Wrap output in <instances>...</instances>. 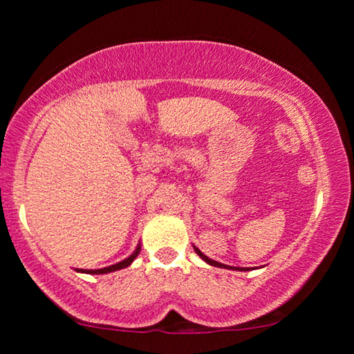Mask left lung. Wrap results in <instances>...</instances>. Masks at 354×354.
Listing matches in <instances>:
<instances>
[{
  "instance_id": "8db88e82",
  "label": "left lung",
  "mask_w": 354,
  "mask_h": 354,
  "mask_svg": "<svg viewBox=\"0 0 354 354\" xmlns=\"http://www.w3.org/2000/svg\"><path fill=\"white\" fill-rule=\"evenodd\" d=\"M195 251H196V254L200 256V258L203 259V261H206L207 264H211V266H216V268H222V269H234V270H250L248 268H234V266H225V264H222V263H217V261H214V259H209L207 258L206 254H203L200 250L196 248L195 246Z\"/></svg>"
}]
</instances>
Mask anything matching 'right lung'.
Returning <instances> with one entry per match:
<instances>
[{
    "mask_svg": "<svg viewBox=\"0 0 354 354\" xmlns=\"http://www.w3.org/2000/svg\"><path fill=\"white\" fill-rule=\"evenodd\" d=\"M140 250H142V248H140V245H138L137 250H135L133 253L129 256V258H125L124 261H120V263H118V264L108 266V268H103V269H79V272H84V274H108V272H114V270L124 269V268H127V266L133 263V259L138 256Z\"/></svg>",
    "mask_w": 354,
    "mask_h": 354,
    "instance_id": "add662e5",
    "label": "right lung"
}]
</instances>
